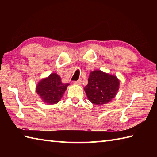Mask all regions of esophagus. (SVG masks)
<instances>
[{
    "label": "esophagus",
    "instance_id": "34e87169",
    "mask_svg": "<svg viewBox=\"0 0 157 157\" xmlns=\"http://www.w3.org/2000/svg\"><path fill=\"white\" fill-rule=\"evenodd\" d=\"M73 83H74L75 84L80 85V84H82V79H79L78 80H77V81H74V82H73Z\"/></svg>",
    "mask_w": 157,
    "mask_h": 157
}]
</instances>
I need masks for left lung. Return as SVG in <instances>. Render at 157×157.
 <instances>
[{"label": "left lung", "instance_id": "left-lung-1", "mask_svg": "<svg viewBox=\"0 0 157 157\" xmlns=\"http://www.w3.org/2000/svg\"><path fill=\"white\" fill-rule=\"evenodd\" d=\"M119 87V81L116 76L101 71L90 73L88 84L84 88L88 98L93 104H106L115 98Z\"/></svg>", "mask_w": 157, "mask_h": 157}]
</instances>
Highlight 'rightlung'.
I'll return each mask as SVG.
<instances>
[{"label": "right lung", "mask_w": 157, "mask_h": 157, "mask_svg": "<svg viewBox=\"0 0 157 157\" xmlns=\"http://www.w3.org/2000/svg\"><path fill=\"white\" fill-rule=\"evenodd\" d=\"M69 84H63L56 73H51L47 78L43 79L36 86V92L42 100L48 105L59 102Z\"/></svg>", "instance_id": "obj_1"}]
</instances>
